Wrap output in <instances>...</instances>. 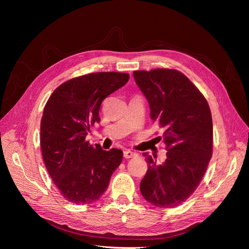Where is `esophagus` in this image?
Returning a JSON list of instances; mask_svg holds the SVG:
<instances>
[{
  "label": "esophagus",
  "instance_id": "34e87169",
  "mask_svg": "<svg viewBox=\"0 0 249 249\" xmlns=\"http://www.w3.org/2000/svg\"><path fill=\"white\" fill-rule=\"evenodd\" d=\"M135 156H136V154H135L134 152H132V150L126 149V150H124V157L125 158V159H131V158H133Z\"/></svg>",
  "mask_w": 249,
  "mask_h": 249
}]
</instances>
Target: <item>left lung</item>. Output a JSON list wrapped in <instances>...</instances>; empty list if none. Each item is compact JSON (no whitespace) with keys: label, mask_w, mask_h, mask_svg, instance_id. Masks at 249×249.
I'll return each mask as SVG.
<instances>
[{"label":"left lung","mask_w":249,"mask_h":249,"mask_svg":"<svg viewBox=\"0 0 249 249\" xmlns=\"http://www.w3.org/2000/svg\"><path fill=\"white\" fill-rule=\"evenodd\" d=\"M134 79L148 101L150 117L163 127L166 160L146 156L142 196L159 208H175L189 198L205 176L213 153V123L205 96L176 70L135 71ZM161 140V137H159Z\"/></svg>","instance_id":"obj_1"}]
</instances>
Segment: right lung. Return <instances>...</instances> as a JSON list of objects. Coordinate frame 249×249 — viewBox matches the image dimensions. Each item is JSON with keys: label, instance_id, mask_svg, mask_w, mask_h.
<instances>
[{"label": "right lung", "instance_id": "1", "mask_svg": "<svg viewBox=\"0 0 249 249\" xmlns=\"http://www.w3.org/2000/svg\"><path fill=\"white\" fill-rule=\"evenodd\" d=\"M129 79L124 72L84 74L57 87L46 104L40 124L42 158L53 182L71 203L99 199L123 161L120 149L104 150L85 138L90 126L100 123L103 101Z\"/></svg>", "mask_w": 249, "mask_h": 249}]
</instances>
